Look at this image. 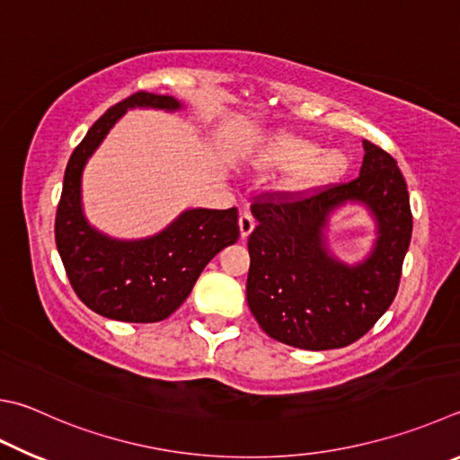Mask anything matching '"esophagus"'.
<instances>
[{"mask_svg":"<svg viewBox=\"0 0 460 460\" xmlns=\"http://www.w3.org/2000/svg\"><path fill=\"white\" fill-rule=\"evenodd\" d=\"M255 229V219L252 213H241L239 217V231H241V237H249V233Z\"/></svg>","mask_w":460,"mask_h":460,"instance_id":"1","label":"esophagus"}]
</instances>
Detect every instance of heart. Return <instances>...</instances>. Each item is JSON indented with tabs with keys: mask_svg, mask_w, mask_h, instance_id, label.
<instances>
[{
	"mask_svg": "<svg viewBox=\"0 0 460 460\" xmlns=\"http://www.w3.org/2000/svg\"><path fill=\"white\" fill-rule=\"evenodd\" d=\"M265 166L275 171H296L286 182L294 195H307L336 182L348 171V156L340 150H322L310 138L281 135L271 140Z\"/></svg>",
	"mask_w": 460,
	"mask_h": 460,
	"instance_id": "obj_1",
	"label": "heart"
}]
</instances>
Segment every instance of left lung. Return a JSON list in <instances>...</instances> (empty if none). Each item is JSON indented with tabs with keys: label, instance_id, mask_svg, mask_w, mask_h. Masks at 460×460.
Segmentation results:
<instances>
[{
	"label": "left lung",
	"instance_id": "8db88e82",
	"mask_svg": "<svg viewBox=\"0 0 460 460\" xmlns=\"http://www.w3.org/2000/svg\"><path fill=\"white\" fill-rule=\"evenodd\" d=\"M360 177L307 195L286 190L255 197L247 241V304L267 336L302 349L344 348L360 340L394 302L412 213L406 181L386 150L364 140ZM368 206L379 221L371 257L348 268L323 245L333 208Z\"/></svg>",
	"mask_w": 460,
	"mask_h": 460
}]
</instances>
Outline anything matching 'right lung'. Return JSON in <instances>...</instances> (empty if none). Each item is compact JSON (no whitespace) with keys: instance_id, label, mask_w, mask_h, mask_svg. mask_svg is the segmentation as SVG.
Listing matches in <instances>:
<instances>
[{"instance_id":"obj_1","label":"right lung","mask_w":460,"mask_h":460,"mask_svg":"<svg viewBox=\"0 0 460 460\" xmlns=\"http://www.w3.org/2000/svg\"><path fill=\"white\" fill-rule=\"evenodd\" d=\"M132 106L177 111L172 96L135 92L100 116L74 148L56 211V247L72 289L92 312L119 322L166 320L189 297L205 265L239 239L237 208H190L158 235L116 241L82 215L80 177L88 156Z\"/></svg>"}]
</instances>
